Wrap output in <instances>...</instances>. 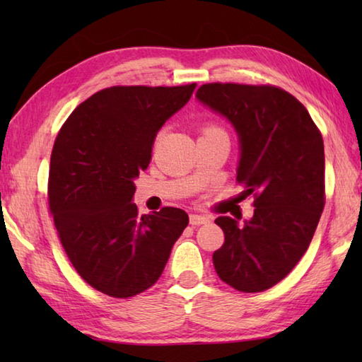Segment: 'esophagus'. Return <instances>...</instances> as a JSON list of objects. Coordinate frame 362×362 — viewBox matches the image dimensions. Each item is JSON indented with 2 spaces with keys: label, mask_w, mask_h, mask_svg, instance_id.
<instances>
[{
  "label": "esophagus",
  "mask_w": 362,
  "mask_h": 362,
  "mask_svg": "<svg viewBox=\"0 0 362 362\" xmlns=\"http://www.w3.org/2000/svg\"><path fill=\"white\" fill-rule=\"evenodd\" d=\"M209 222V218L207 217H204V216H199V214H192V216H189V223L192 225H203V223H207Z\"/></svg>",
  "instance_id": "34e87169"
}]
</instances>
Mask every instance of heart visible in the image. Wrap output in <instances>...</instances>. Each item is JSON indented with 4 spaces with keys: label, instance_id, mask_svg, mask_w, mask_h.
Returning <instances> with one entry per match:
<instances>
[{
    "label": "heart",
    "instance_id": "obj_1",
    "mask_svg": "<svg viewBox=\"0 0 362 362\" xmlns=\"http://www.w3.org/2000/svg\"><path fill=\"white\" fill-rule=\"evenodd\" d=\"M201 132H203V136H207V134H217V132H223V131H222V127H218L217 124H212V122H209V124L203 126Z\"/></svg>",
    "mask_w": 362,
    "mask_h": 362
}]
</instances>
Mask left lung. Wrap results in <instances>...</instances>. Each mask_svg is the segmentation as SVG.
<instances>
[{
	"mask_svg": "<svg viewBox=\"0 0 362 362\" xmlns=\"http://www.w3.org/2000/svg\"><path fill=\"white\" fill-rule=\"evenodd\" d=\"M196 97L235 126L241 144L236 182L255 207L243 226L216 218L225 243L212 255L214 267L233 289L267 291L302 259L326 204L321 131L278 86L207 83Z\"/></svg>",
	"mask_w": 362,
	"mask_h": 362,
	"instance_id": "8db88e82",
	"label": "left lung"
}]
</instances>
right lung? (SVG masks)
Masks as SVG:
<instances>
[{
	"mask_svg": "<svg viewBox=\"0 0 362 362\" xmlns=\"http://www.w3.org/2000/svg\"><path fill=\"white\" fill-rule=\"evenodd\" d=\"M196 84L112 86L73 110L51 153L47 203L79 276L105 296L129 298L156 283L185 211L139 216L134 179L148 168L156 132Z\"/></svg>",
	"mask_w": 362,
	"mask_h": 362,
	"instance_id": "add662e5",
	"label": "right lung"
}]
</instances>
